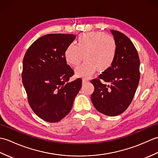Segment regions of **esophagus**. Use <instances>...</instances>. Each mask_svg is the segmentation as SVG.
Listing matches in <instances>:
<instances>
[{
  "label": "esophagus",
  "mask_w": 158,
  "mask_h": 158,
  "mask_svg": "<svg viewBox=\"0 0 158 158\" xmlns=\"http://www.w3.org/2000/svg\"><path fill=\"white\" fill-rule=\"evenodd\" d=\"M88 81H89L88 79H87V78H83L82 79V83H86L87 82H88Z\"/></svg>",
  "instance_id": "34e87169"
}]
</instances>
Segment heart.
I'll use <instances>...</instances> for the list:
<instances>
[{
  "label": "heart",
  "mask_w": 158,
  "mask_h": 158,
  "mask_svg": "<svg viewBox=\"0 0 158 158\" xmlns=\"http://www.w3.org/2000/svg\"><path fill=\"white\" fill-rule=\"evenodd\" d=\"M117 53V44L111 35L102 32H90L80 35L76 45L70 43L64 51L67 64L75 69L77 77H89L97 69L103 72L110 69L115 62Z\"/></svg>",
  "instance_id": "1"
}]
</instances>
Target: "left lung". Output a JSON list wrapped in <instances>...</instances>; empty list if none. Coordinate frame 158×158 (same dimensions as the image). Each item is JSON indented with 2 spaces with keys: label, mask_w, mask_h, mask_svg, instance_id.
I'll use <instances>...</instances> for the list:
<instances>
[{
  "label": "left lung",
  "mask_w": 158,
  "mask_h": 158,
  "mask_svg": "<svg viewBox=\"0 0 158 158\" xmlns=\"http://www.w3.org/2000/svg\"><path fill=\"white\" fill-rule=\"evenodd\" d=\"M110 32L117 44L116 59L110 69L91 80L94 86L91 99L98 111L116 116L125 111L135 96L140 80V60L127 36L117 31Z\"/></svg>",
  "instance_id": "8db88e82"
}]
</instances>
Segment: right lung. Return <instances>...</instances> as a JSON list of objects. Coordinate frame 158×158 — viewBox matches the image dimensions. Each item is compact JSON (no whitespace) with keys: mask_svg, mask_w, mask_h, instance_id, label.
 Segmentation results:
<instances>
[{"mask_svg":"<svg viewBox=\"0 0 158 158\" xmlns=\"http://www.w3.org/2000/svg\"><path fill=\"white\" fill-rule=\"evenodd\" d=\"M76 35L49 34L41 36L26 51L23 60L22 83L30 106L45 122H58L72 109L82 79L69 82L74 74L64 51Z\"/></svg>","mask_w":158,"mask_h":158,"instance_id":"obj_1","label":"right lung"}]
</instances>
